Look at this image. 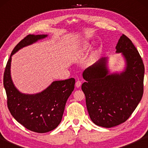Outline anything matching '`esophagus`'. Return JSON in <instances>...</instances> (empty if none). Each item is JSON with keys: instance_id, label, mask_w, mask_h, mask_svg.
<instances>
[{"instance_id": "obj_1", "label": "esophagus", "mask_w": 148, "mask_h": 148, "mask_svg": "<svg viewBox=\"0 0 148 148\" xmlns=\"http://www.w3.org/2000/svg\"><path fill=\"white\" fill-rule=\"evenodd\" d=\"M82 85V82L79 81V80H77V81L76 82V87H79Z\"/></svg>"}]
</instances>
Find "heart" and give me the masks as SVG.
I'll list each match as a JSON object with an SVG mask.
<instances>
[{
    "label": "heart",
    "mask_w": 148,
    "mask_h": 148,
    "mask_svg": "<svg viewBox=\"0 0 148 148\" xmlns=\"http://www.w3.org/2000/svg\"><path fill=\"white\" fill-rule=\"evenodd\" d=\"M87 47V46H86V47Z\"/></svg>",
    "instance_id": "b5f03b06"
}]
</instances>
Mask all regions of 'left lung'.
<instances>
[{
  "label": "left lung",
  "instance_id": "obj_1",
  "mask_svg": "<svg viewBox=\"0 0 148 148\" xmlns=\"http://www.w3.org/2000/svg\"><path fill=\"white\" fill-rule=\"evenodd\" d=\"M116 49L126 59L125 71L108 75L106 60L102 58L85 70L83 77L86 82L82 85L90 118L95 125L106 128L126 121L144 93V65L136 47L122 34Z\"/></svg>",
  "mask_w": 148,
  "mask_h": 148
}]
</instances>
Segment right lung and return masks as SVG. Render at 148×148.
<instances>
[{"label":"right lung","instance_id":"obj_1","mask_svg":"<svg viewBox=\"0 0 148 148\" xmlns=\"http://www.w3.org/2000/svg\"><path fill=\"white\" fill-rule=\"evenodd\" d=\"M46 36L45 34H29L21 40L12 51L3 77L10 112L26 129L38 133L51 131L61 123L67 99L74 91L75 79L70 78L53 82L44 91L36 95L22 94L12 81L11 57L23 47Z\"/></svg>","mask_w":148,"mask_h":148}]
</instances>
